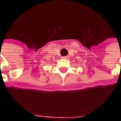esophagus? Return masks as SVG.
Returning <instances> with one entry per match:
<instances>
[{"instance_id":"1","label":"esophagus","mask_w":121,"mask_h":121,"mask_svg":"<svg viewBox=\"0 0 121 121\" xmlns=\"http://www.w3.org/2000/svg\"><path fill=\"white\" fill-rule=\"evenodd\" d=\"M63 58H64V59H65V58H66V56H63L62 57Z\"/></svg>"}]
</instances>
